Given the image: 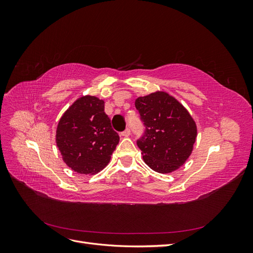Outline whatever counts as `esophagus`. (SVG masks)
<instances>
[{"mask_svg": "<svg viewBox=\"0 0 253 253\" xmlns=\"http://www.w3.org/2000/svg\"><path fill=\"white\" fill-rule=\"evenodd\" d=\"M129 134H131V131H129V128H126V131H124L121 133V136H124V137H128L129 136Z\"/></svg>", "mask_w": 253, "mask_h": 253, "instance_id": "34e87169", "label": "esophagus"}]
</instances>
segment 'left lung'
<instances>
[{"label":"left lung","mask_w":253,"mask_h":253,"mask_svg":"<svg viewBox=\"0 0 253 253\" xmlns=\"http://www.w3.org/2000/svg\"><path fill=\"white\" fill-rule=\"evenodd\" d=\"M135 106L145 126L144 135L137 141L143 162L162 174L179 169L192 153L197 136L188 110L163 90L138 97Z\"/></svg>","instance_id":"8db88e82"}]
</instances>
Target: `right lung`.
Masks as SVG:
<instances>
[{"instance_id":"right-lung-1","label":"right lung","mask_w":253,"mask_h":253,"mask_svg":"<svg viewBox=\"0 0 253 253\" xmlns=\"http://www.w3.org/2000/svg\"><path fill=\"white\" fill-rule=\"evenodd\" d=\"M56 142L67 167L79 174L95 175L110 163L119 136L104 112V101L86 95L60 118Z\"/></svg>"}]
</instances>
